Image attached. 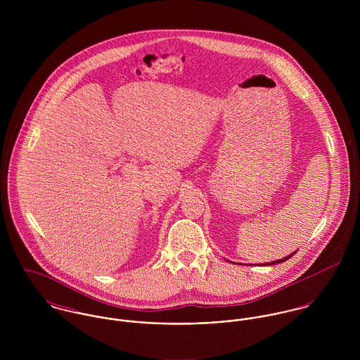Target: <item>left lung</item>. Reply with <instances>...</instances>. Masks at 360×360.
I'll list each match as a JSON object with an SVG mask.
<instances>
[{"mask_svg": "<svg viewBox=\"0 0 360 360\" xmlns=\"http://www.w3.org/2000/svg\"><path fill=\"white\" fill-rule=\"evenodd\" d=\"M297 254V251L295 252H292V254H290L288 257H283V259H278V260H274V262H267V263H263L262 266H271V264H277V263H281V262H285L287 259H290L291 257H294Z\"/></svg>", "mask_w": 360, "mask_h": 360, "instance_id": "1", "label": "left lung"}]
</instances>
